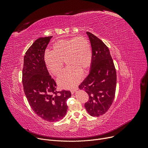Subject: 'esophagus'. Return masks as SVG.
Wrapping results in <instances>:
<instances>
[{
    "label": "esophagus",
    "instance_id": "34e87169",
    "mask_svg": "<svg viewBox=\"0 0 148 148\" xmlns=\"http://www.w3.org/2000/svg\"><path fill=\"white\" fill-rule=\"evenodd\" d=\"M78 89H78V88H75V89H71V94H74V92H75L76 90H78Z\"/></svg>",
    "mask_w": 148,
    "mask_h": 148
}]
</instances>
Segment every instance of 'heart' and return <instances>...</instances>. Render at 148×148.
I'll return each mask as SVG.
<instances>
[{
  "mask_svg": "<svg viewBox=\"0 0 148 148\" xmlns=\"http://www.w3.org/2000/svg\"><path fill=\"white\" fill-rule=\"evenodd\" d=\"M92 50L88 39L78 36L60 40L53 44L52 51H47L44 59L45 65L54 75H59L64 67L68 66L58 79L59 86L71 89L80 82L82 71L88 69L92 62Z\"/></svg>",
  "mask_w": 148,
  "mask_h": 148,
  "instance_id": "1",
  "label": "heart"
}]
</instances>
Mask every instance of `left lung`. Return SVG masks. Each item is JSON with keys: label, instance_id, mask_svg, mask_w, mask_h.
Segmentation results:
<instances>
[{"label": "left lung", "instance_id": "1", "mask_svg": "<svg viewBox=\"0 0 148 148\" xmlns=\"http://www.w3.org/2000/svg\"><path fill=\"white\" fill-rule=\"evenodd\" d=\"M92 50V62L89 75L79 85L89 95L84 104L92 116H99L107 112L114 98L116 72L113 60L107 45L89 32H86Z\"/></svg>", "mask_w": 148, "mask_h": 148}]
</instances>
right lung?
Returning a JSON list of instances; mask_svg holds the SVG:
<instances>
[{
	"mask_svg": "<svg viewBox=\"0 0 148 148\" xmlns=\"http://www.w3.org/2000/svg\"><path fill=\"white\" fill-rule=\"evenodd\" d=\"M52 36L40 38L25 53L22 72L23 89L30 106L39 117L48 122H56L65 116L69 90H56V83L46 67L45 50Z\"/></svg>",
	"mask_w": 148,
	"mask_h": 148,
	"instance_id": "1",
	"label": "right lung"
}]
</instances>
